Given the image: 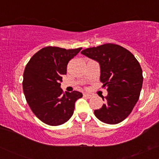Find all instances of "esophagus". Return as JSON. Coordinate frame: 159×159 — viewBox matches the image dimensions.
I'll return each mask as SVG.
<instances>
[{"label":"esophagus","instance_id":"obj_1","mask_svg":"<svg viewBox=\"0 0 159 159\" xmlns=\"http://www.w3.org/2000/svg\"><path fill=\"white\" fill-rule=\"evenodd\" d=\"M84 97L87 98H90L91 97H92V95L91 94H89V93H84Z\"/></svg>","mask_w":159,"mask_h":159}]
</instances>
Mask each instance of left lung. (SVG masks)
Instances as JSON below:
<instances>
[{"label": "left lung", "mask_w": 159, "mask_h": 159, "mask_svg": "<svg viewBox=\"0 0 159 159\" xmlns=\"http://www.w3.org/2000/svg\"><path fill=\"white\" fill-rule=\"evenodd\" d=\"M81 54L98 62L100 81L106 87L107 96L100 109L94 114L100 121L117 124L131 114L139 99L143 84V74L134 56L119 45L107 43L86 48Z\"/></svg>", "instance_id": "8db88e82"}]
</instances>
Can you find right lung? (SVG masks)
Here are the masks:
<instances>
[{
	"label": "right lung",
	"instance_id": "right-lung-1",
	"mask_svg": "<svg viewBox=\"0 0 159 159\" xmlns=\"http://www.w3.org/2000/svg\"><path fill=\"white\" fill-rule=\"evenodd\" d=\"M82 48L65 49L48 46L30 58L23 74V91L30 109L37 118L49 125H60L70 119L75 103L81 93L63 92L62 76L67 64Z\"/></svg>",
	"mask_w": 159,
	"mask_h": 159
}]
</instances>
